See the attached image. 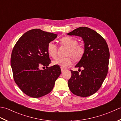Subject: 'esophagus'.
<instances>
[{"mask_svg":"<svg viewBox=\"0 0 121 121\" xmlns=\"http://www.w3.org/2000/svg\"><path fill=\"white\" fill-rule=\"evenodd\" d=\"M61 72H63L65 70V69L62 68H61Z\"/></svg>","mask_w":121,"mask_h":121,"instance_id":"esophagus-1","label":"esophagus"}]
</instances>
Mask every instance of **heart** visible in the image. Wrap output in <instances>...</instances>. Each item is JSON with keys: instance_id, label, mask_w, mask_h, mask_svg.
<instances>
[{"instance_id": "obj_1", "label": "heart", "mask_w": 121, "mask_h": 121, "mask_svg": "<svg viewBox=\"0 0 121 121\" xmlns=\"http://www.w3.org/2000/svg\"><path fill=\"white\" fill-rule=\"evenodd\" d=\"M61 46L68 47L65 58H56L52 61L53 65H58L63 68L70 66L72 62V58L75 61H79L84 55L85 49L83 45L78 43V40L70 36L63 37L60 40ZM57 46L53 42L48 43L47 51L48 55L52 58H55L57 53ZM72 57L71 58V57Z\"/></svg>"}]
</instances>
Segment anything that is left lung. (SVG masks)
Here are the masks:
<instances>
[{"mask_svg": "<svg viewBox=\"0 0 121 121\" xmlns=\"http://www.w3.org/2000/svg\"><path fill=\"white\" fill-rule=\"evenodd\" d=\"M68 35L82 37L85 49L83 58L75 66L83 70H79L80 73L71 70L69 87L76 96H91L101 87L108 74L110 57L108 46L101 35L87 27H78Z\"/></svg>", "mask_w": 121, "mask_h": 121, "instance_id": "left-lung-1", "label": "left lung"}]
</instances>
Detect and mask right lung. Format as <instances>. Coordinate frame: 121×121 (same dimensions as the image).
Returning a JSON list of instances; mask_svg holds the SVG:
<instances>
[{"label":"right lung","mask_w":121,"mask_h":121,"mask_svg":"<svg viewBox=\"0 0 121 121\" xmlns=\"http://www.w3.org/2000/svg\"><path fill=\"white\" fill-rule=\"evenodd\" d=\"M57 36L40 29H33L24 33L13 48L10 61L13 77L27 96L39 98L49 94L60 75L59 66L48 67L51 60L47 51V45ZM41 66L46 68L40 70Z\"/></svg>","instance_id":"1"}]
</instances>
